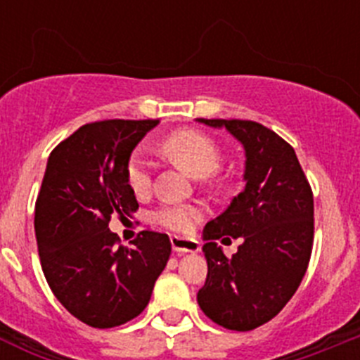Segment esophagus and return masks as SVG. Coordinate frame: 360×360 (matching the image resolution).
I'll return each mask as SVG.
<instances>
[{
    "label": "esophagus",
    "instance_id": "1",
    "mask_svg": "<svg viewBox=\"0 0 360 360\" xmlns=\"http://www.w3.org/2000/svg\"><path fill=\"white\" fill-rule=\"evenodd\" d=\"M171 245H173V250L178 254V256H182V254H187V252H198L200 250L198 241L189 240V238H182V236H171Z\"/></svg>",
    "mask_w": 360,
    "mask_h": 360
}]
</instances>
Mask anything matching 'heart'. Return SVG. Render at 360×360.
I'll return each mask as SVG.
<instances>
[{
    "label": "heart",
    "instance_id": "1",
    "mask_svg": "<svg viewBox=\"0 0 360 360\" xmlns=\"http://www.w3.org/2000/svg\"><path fill=\"white\" fill-rule=\"evenodd\" d=\"M162 153L176 164L184 173L193 178H207L218 169L221 155L214 142L203 133L193 129H180L171 133L160 146ZM126 178L136 196H144L151 186V171L142 155L135 153L126 167ZM200 218V209L195 205H164L153 219L160 227L173 232H187Z\"/></svg>",
    "mask_w": 360,
    "mask_h": 360
}]
</instances>
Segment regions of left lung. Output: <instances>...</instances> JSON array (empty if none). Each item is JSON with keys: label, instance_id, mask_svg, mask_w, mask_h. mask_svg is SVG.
I'll list each match as a JSON object with an SVG mask.
<instances>
[{"label": "left lung", "instance_id": "8db88e82", "mask_svg": "<svg viewBox=\"0 0 360 360\" xmlns=\"http://www.w3.org/2000/svg\"><path fill=\"white\" fill-rule=\"evenodd\" d=\"M196 120L225 128L245 151L243 191L203 229L209 272L196 299L216 324L249 332L278 316L303 281L314 196L294 148L272 129L252 120ZM225 236L242 238L232 258L215 243Z\"/></svg>", "mask_w": 360, "mask_h": 360}]
</instances>
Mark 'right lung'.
<instances>
[{
  "instance_id": "right-lung-1",
  "label": "right lung",
  "mask_w": 360,
  "mask_h": 360,
  "mask_svg": "<svg viewBox=\"0 0 360 360\" xmlns=\"http://www.w3.org/2000/svg\"><path fill=\"white\" fill-rule=\"evenodd\" d=\"M158 120L81 126L50 153L36 202L37 250L59 303L94 328L128 323L148 307L167 265V234L142 231L122 247L108 224L139 209L126 178L136 144Z\"/></svg>"
}]
</instances>
